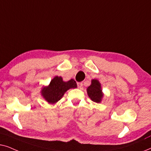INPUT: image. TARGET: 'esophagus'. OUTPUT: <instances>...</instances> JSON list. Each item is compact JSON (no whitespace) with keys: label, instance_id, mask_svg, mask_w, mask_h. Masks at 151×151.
Segmentation results:
<instances>
[{"label":"esophagus","instance_id":"1","mask_svg":"<svg viewBox=\"0 0 151 151\" xmlns=\"http://www.w3.org/2000/svg\"><path fill=\"white\" fill-rule=\"evenodd\" d=\"M77 85H78V87L79 88H81L82 87V82H78Z\"/></svg>","mask_w":151,"mask_h":151}]
</instances>
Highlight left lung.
<instances>
[{
    "label": "left lung",
    "instance_id": "1",
    "mask_svg": "<svg viewBox=\"0 0 151 151\" xmlns=\"http://www.w3.org/2000/svg\"><path fill=\"white\" fill-rule=\"evenodd\" d=\"M87 93L91 100L96 102H100L103 94L101 89V84L98 80H92L91 84L87 88Z\"/></svg>",
    "mask_w": 151,
    "mask_h": 151
}]
</instances>
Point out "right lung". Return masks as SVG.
Wrapping results in <instances>:
<instances>
[{"mask_svg":"<svg viewBox=\"0 0 151 151\" xmlns=\"http://www.w3.org/2000/svg\"><path fill=\"white\" fill-rule=\"evenodd\" d=\"M77 87V84L73 79L68 82H64L63 78L55 76L51 80L47 87H44L42 90V96L49 103L54 104L63 98L65 93L71 88Z\"/></svg>","mask_w":151,"mask_h":151,"instance_id":"right-lung-1","label":"right lung"}]
</instances>
